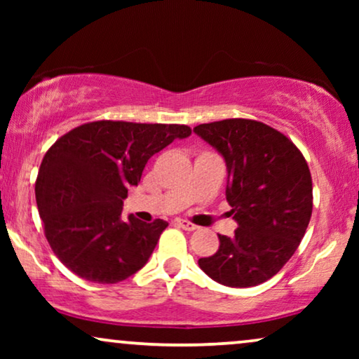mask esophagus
I'll use <instances>...</instances> for the list:
<instances>
[{
  "label": "esophagus",
  "mask_w": 359,
  "mask_h": 359,
  "mask_svg": "<svg viewBox=\"0 0 359 359\" xmlns=\"http://www.w3.org/2000/svg\"><path fill=\"white\" fill-rule=\"evenodd\" d=\"M176 224H178L181 229L188 230V232H193V230H196V229H198V225H196V224H193V222H189V220H183V219H178V220H176Z\"/></svg>",
  "instance_id": "34e87169"
}]
</instances>
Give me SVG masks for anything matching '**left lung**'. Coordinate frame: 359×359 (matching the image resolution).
<instances>
[{
  "mask_svg": "<svg viewBox=\"0 0 359 359\" xmlns=\"http://www.w3.org/2000/svg\"><path fill=\"white\" fill-rule=\"evenodd\" d=\"M194 132L227 163L225 196L238 224L232 237L219 235V250L199 266L230 287L268 281L296 252L311 220L307 161L286 135L258 121L224 119Z\"/></svg>",
  "mask_w": 359,
  "mask_h": 359,
  "instance_id": "1",
  "label": "left lung"
}]
</instances>
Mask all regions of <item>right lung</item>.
<instances>
[{
  "mask_svg": "<svg viewBox=\"0 0 359 359\" xmlns=\"http://www.w3.org/2000/svg\"><path fill=\"white\" fill-rule=\"evenodd\" d=\"M188 126L95 121L62 135L43 156L36 201L52 252L86 281L116 284L149 262L161 219H121L127 188L137 186L147 161Z\"/></svg>",
  "mask_w": 359,
  "mask_h": 359,
  "instance_id": "add662e5",
  "label": "right lung"
}]
</instances>
